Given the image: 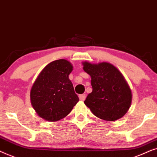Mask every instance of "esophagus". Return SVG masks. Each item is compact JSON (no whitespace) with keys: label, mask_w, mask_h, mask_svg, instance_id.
I'll return each mask as SVG.
<instances>
[{"label":"esophagus","mask_w":157,"mask_h":157,"mask_svg":"<svg viewBox=\"0 0 157 157\" xmlns=\"http://www.w3.org/2000/svg\"><path fill=\"white\" fill-rule=\"evenodd\" d=\"M79 98H80V100L81 101H84L85 100V98H86V95H85V94H82V95H79Z\"/></svg>","instance_id":"34e87169"}]
</instances>
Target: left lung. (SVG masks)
<instances>
[{
    "label": "left lung",
    "instance_id": "8db88e82",
    "mask_svg": "<svg viewBox=\"0 0 157 157\" xmlns=\"http://www.w3.org/2000/svg\"><path fill=\"white\" fill-rule=\"evenodd\" d=\"M83 70L91 77L93 91L84 103L96 117L108 121L120 119L131 104L132 93L120 71L109 62H83Z\"/></svg>",
    "mask_w": 157,
    "mask_h": 157
}]
</instances>
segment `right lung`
<instances>
[{"label":"right lung","instance_id":"1","mask_svg":"<svg viewBox=\"0 0 157 157\" xmlns=\"http://www.w3.org/2000/svg\"><path fill=\"white\" fill-rule=\"evenodd\" d=\"M68 60L61 59L48 64L33 82L31 103L39 117L54 122L64 118L79 101L69 75L73 70Z\"/></svg>","mask_w":157,"mask_h":157}]
</instances>
